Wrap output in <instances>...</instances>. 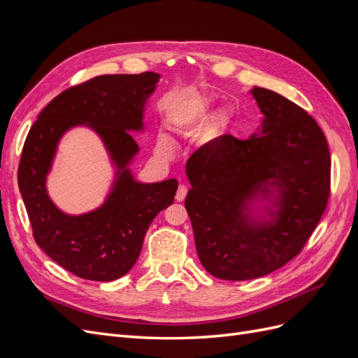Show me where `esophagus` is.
I'll list each match as a JSON object with an SVG mask.
<instances>
[{
  "mask_svg": "<svg viewBox=\"0 0 358 358\" xmlns=\"http://www.w3.org/2000/svg\"><path fill=\"white\" fill-rule=\"evenodd\" d=\"M187 192H188V189L185 185H179L178 192H176V200L183 201V199H185V196H187Z\"/></svg>",
  "mask_w": 358,
  "mask_h": 358,
  "instance_id": "obj_1",
  "label": "esophagus"
}]
</instances>
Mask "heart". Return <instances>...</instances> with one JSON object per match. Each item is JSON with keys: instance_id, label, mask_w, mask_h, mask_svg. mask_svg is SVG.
Returning a JSON list of instances; mask_svg holds the SVG:
<instances>
[{"instance_id": "b5f03b06", "label": "heart", "mask_w": 358, "mask_h": 358, "mask_svg": "<svg viewBox=\"0 0 358 358\" xmlns=\"http://www.w3.org/2000/svg\"><path fill=\"white\" fill-rule=\"evenodd\" d=\"M203 110H204V106H203V104H197V106L192 107L191 113H192V115H197V113H201ZM159 148H162V149L167 148V142H166L164 138H159Z\"/></svg>"}]
</instances>
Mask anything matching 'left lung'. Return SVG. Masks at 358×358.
<instances>
[{"instance_id":"8db88e82","label":"left lung","mask_w":358,"mask_h":358,"mask_svg":"<svg viewBox=\"0 0 358 358\" xmlns=\"http://www.w3.org/2000/svg\"><path fill=\"white\" fill-rule=\"evenodd\" d=\"M251 94L264 115L259 131L246 140L224 134L187 161L185 208L197 254L212 276L225 280L285 266L315 230L330 196L329 145L315 119L270 90L255 86ZM258 192L273 197L267 219L248 206Z\"/></svg>"}]
</instances>
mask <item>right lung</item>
<instances>
[{
	"instance_id": "1",
	"label": "right lung",
	"mask_w": 358,
	"mask_h": 358,
	"mask_svg": "<svg viewBox=\"0 0 358 358\" xmlns=\"http://www.w3.org/2000/svg\"><path fill=\"white\" fill-rule=\"evenodd\" d=\"M158 73L106 74L61 92L27 136L17 170L36 243L73 275L107 282L128 273L155 216L173 203L176 179L137 182L128 169L138 152L129 131L143 129L145 103ZM86 124L101 136L117 167L113 191L99 210L67 215L48 199L45 178L63 133Z\"/></svg>"
}]
</instances>
